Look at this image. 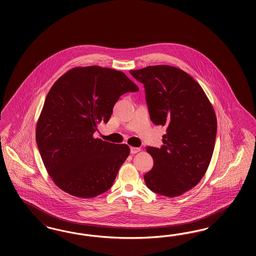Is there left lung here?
I'll return each instance as SVG.
<instances>
[{
    "label": "left lung",
    "instance_id": "1",
    "mask_svg": "<svg viewBox=\"0 0 256 256\" xmlns=\"http://www.w3.org/2000/svg\"><path fill=\"white\" fill-rule=\"evenodd\" d=\"M134 82L122 72L100 66L74 68L50 88L36 126L38 150L50 176L78 198L106 192L130 154L124 145L98 136L119 97Z\"/></svg>",
    "mask_w": 256,
    "mask_h": 256
}]
</instances>
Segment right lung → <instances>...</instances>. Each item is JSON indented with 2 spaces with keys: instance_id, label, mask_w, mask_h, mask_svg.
Wrapping results in <instances>:
<instances>
[{
  "instance_id": "obj_1",
  "label": "right lung",
  "mask_w": 256,
  "mask_h": 256,
  "mask_svg": "<svg viewBox=\"0 0 256 256\" xmlns=\"http://www.w3.org/2000/svg\"><path fill=\"white\" fill-rule=\"evenodd\" d=\"M143 84L152 122L164 126L163 144L152 148V169L144 176L146 187L166 196H178L204 178L213 154L217 119L195 80L169 65L132 72Z\"/></svg>"
}]
</instances>
